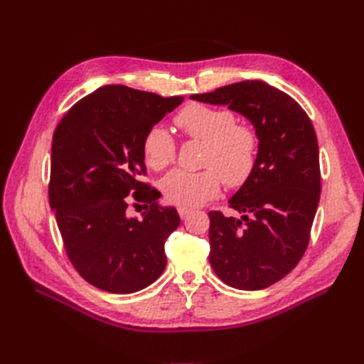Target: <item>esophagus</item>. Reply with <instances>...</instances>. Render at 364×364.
<instances>
[{"label": "esophagus", "mask_w": 364, "mask_h": 364, "mask_svg": "<svg viewBox=\"0 0 364 364\" xmlns=\"http://www.w3.org/2000/svg\"><path fill=\"white\" fill-rule=\"evenodd\" d=\"M178 213H179V215H181V219H186V218H188V215H190V210L188 208H182V206H181V208L178 210Z\"/></svg>", "instance_id": "obj_1"}]
</instances>
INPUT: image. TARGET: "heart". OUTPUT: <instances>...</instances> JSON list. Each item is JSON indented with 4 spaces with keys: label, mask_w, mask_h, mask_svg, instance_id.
Instances as JSON below:
<instances>
[{
    "label": "heart",
    "mask_w": 364,
    "mask_h": 364,
    "mask_svg": "<svg viewBox=\"0 0 364 364\" xmlns=\"http://www.w3.org/2000/svg\"><path fill=\"white\" fill-rule=\"evenodd\" d=\"M174 124L190 141L203 144L198 173L173 171L162 181L166 202L196 208L214 199L222 181L228 188H240L255 170L259 137L247 124L235 122L228 109H218L199 102L185 105L174 116ZM145 164L154 171H162L176 159V142L162 125H153L142 141Z\"/></svg>",
    "instance_id": "obj_1"
}]
</instances>
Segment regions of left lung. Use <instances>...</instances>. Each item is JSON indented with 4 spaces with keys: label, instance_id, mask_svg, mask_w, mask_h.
Masks as SVG:
<instances>
[{
    "label": "left lung",
    "instance_id": "1",
    "mask_svg": "<svg viewBox=\"0 0 364 364\" xmlns=\"http://www.w3.org/2000/svg\"><path fill=\"white\" fill-rule=\"evenodd\" d=\"M228 105L252 122L259 154L250 181L230 199L240 219L210 211V263L232 288L257 291L289 274L306 251L321 190L312 122L289 95L263 81H242L193 95Z\"/></svg>",
    "mask_w": 364,
    "mask_h": 364
}]
</instances>
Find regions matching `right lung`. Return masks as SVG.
Instances as JSON below:
<instances>
[{
	"label": "right lung",
	"instance_id": "add662e5",
	"mask_svg": "<svg viewBox=\"0 0 364 364\" xmlns=\"http://www.w3.org/2000/svg\"><path fill=\"white\" fill-rule=\"evenodd\" d=\"M183 101L125 85L87 95L58 124L52 141L48 202L64 250L80 276L112 294H132L164 272L165 240L179 227L176 208L142 182L145 133ZM143 203L142 220L126 215Z\"/></svg>",
	"mask_w": 364,
	"mask_h": 364
}]
</instances>
